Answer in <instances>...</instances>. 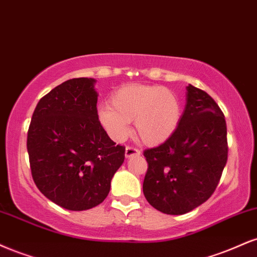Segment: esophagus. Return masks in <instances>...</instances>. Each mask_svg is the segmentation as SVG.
<instances>
[{
    "mask_svg": "<svg viewBox=\"0 0 257 257\" xmlns=\"http://www.w3.org/2000/svg\"><path fill=\"white\" fill-rule=\"evenodd\" d=\"M140 154H141V152L138 150V148H134V147H131V146H128L125 148V152H124L125 158H132V157L140 156Z\"/></svg>",
    "mask_w": 257,
    "mask_h": 257,
    "instance_id": "1",
    "label": "esophagus"
}]
</instances>
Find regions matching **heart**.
<instances>
[{"label": "heart", "mask_w": 257, "mask_h": 257, "mask_svg": "<svg viewBox=\"0 0 257 257\" xmlns=\"http://www.w3.org/2000/svg\"><path fill=\"white\" fill-rule=\"evenodd\" d=\"M182 117L181 100L174 91L157 85L129 83L119 87L110 98V105H101L98 118L115 141L124 140L129 122L145 145L158 146L177 131Z\"/></svg>", "instance_id": "obj_1"}]
</instances>
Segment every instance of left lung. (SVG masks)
Listing matches in <instances>:
<instances>
[{
  "label": "left lung",
  "mask_w": 257,
  "mask_h": 257,
  "mask_svg": "<svg viewBox=\"0 0 257 257\" xmlns=\"http://www.w3.org/2000/svg\"><path fill=\"white\" fill-rule=\"evenodd\" d=\"M226 134L218 104L205 91L188 85L177 131L144 153L148 170L142 189L150 205L165 214L179 215L206 202L226 165Z\"/></svg>",
  "instance_id": "obj_1"
}]
</instances>
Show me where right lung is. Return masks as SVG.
Listing matches in <instances>:
<instances>
[{
  "instance_id": "obj_1",
  "label": "right lung",
  "mask_w": 257,
  "mask_h": 257,
  "mask_svg": "<svg viewBox=\"0 0 257 257\" xmlns=\"http://www.w3.org/2000/svg\"><path fill=\"white\" fill-rule=\"evenodd\" d=\"M97 80H67L37 104L27 134L33 181L44 196L69 211L105 200L124 162L98 118Z\"/></svg>"
}]
</instances>
